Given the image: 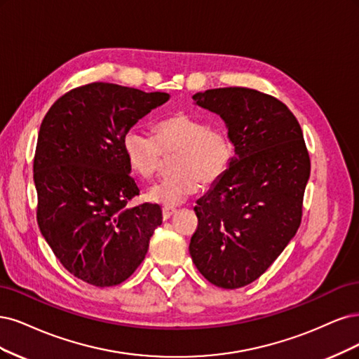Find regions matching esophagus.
Here are the masks:
<instances>
[{"instance_id":"1","label":"esophagus","mask_w":359,"mask_h":359,"mask_svg":"<svg viewBox=\"0 0 359 359\" xmlns=\"http://www.w3.org/2000/svg\"><path fill=\"white\" fill-rule=\"evenodd\" d=\"M175 213H176L175 207H168V205L163 207V217H164V219H170Z\"/></svg>"}]
</instances>
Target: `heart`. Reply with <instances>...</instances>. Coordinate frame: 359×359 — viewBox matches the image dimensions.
Wrapping results in <instances>:
<instances>
[{"instance_id":"b5f03b06","label":"heart","mask_w":359,"mask_h":359,"mask_svg":"<svg viewBox=\"0 0 359 359\" xmlns=\"http://www.w3.org/2000/svg\"><path fill=\"white\" fill-rule=\"evenodd\" d=\"M155 138L130 130L122 138V147L130 167L143 179H152L163 164L164 155H175L171 175L147 192V198L164 205H177L198 192L201 182L213 184L221 180L234 158V144L222 126L189 113H176L159 121Z\"/></svg>"}]
</instances>
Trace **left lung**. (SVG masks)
Wrapping results in <instances>:
<instances>
[{"mask_svg": "<svg viewBox=\"0 0 359 359\" xmlns=\"http://www.w3.org/2000/svg\"><path fill=\"white\" fill-rule=\"evenodd\" d=\"M192 98L224 119L234 158L194 207L198 226L189 253L210 283L237 289L267 271L295 236L310 158L302 126L277 98L249 88L209 89Z\"/></svg>", "mask_w": 359, "mask_h": 359, "instance_id": "1", "label": "left lung"}]
</instances>
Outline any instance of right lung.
Instances as JSON below:
<instances>
[{"label": "right lung", "instance_id": "right-lung-1", "mask_svg": "<svg viewBox=\"0 0 359 359\" xmlns=\"http://www.w3.org/2000/svg\"><path fill=\"white\" fill-rule=\"evenodd\" d=\"M168 98L94 82L57 98L41 122L34 156L37 222L64 269L89 285L128 279L163 224L158 204L128 207L140 189L122 138Z\"/></svg>", "mask_w": 359, "mask_h": 359}]
</instances>
